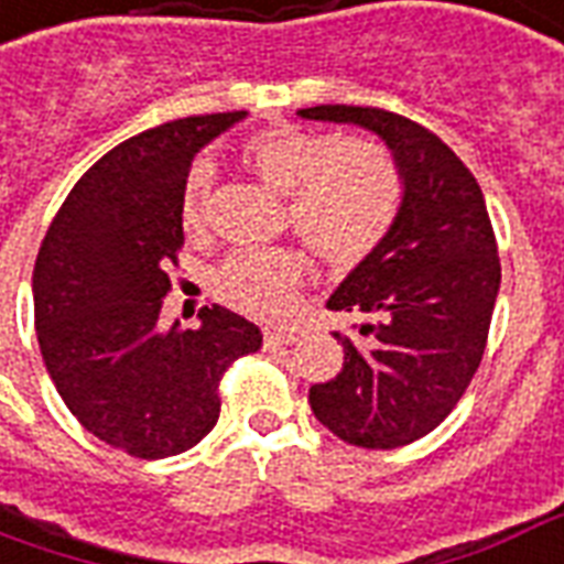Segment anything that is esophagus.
<instances>
[{"label": "esophagus", "instance_id": "esophagus-1", "mask_svg": "<svg viewBox=\"0 0 564 564\" xmlns=\"http://www.w3.org/2000/svg\"><path fill=\"white\" fill-rule=\"evenodd\" d=\"M295 340H299L295 332H265V346H286Z\"/></svg>", "mask_w": 564, "mask_h": 564}]
</instances>
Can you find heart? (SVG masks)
Returning <instances> with one entry per match:
<instances>
[{
  "label": "heart",
  "mask_w": 564,
  "mask_h": 564,
  "mask_svg": "<svg viewBox=\"0 0 564 564\" xmlns=\"http://www.w3.org/2000/svg\"><path fill=\"white\" fill-rule=\"evenodd\" d=\"M241 161L286 197L290 227L332 269H352L382 245L400 212V173L386 149L367 140L278 128L257 133ZM212 166L197 164L182 187V227L199 236L208 224ZM304 265L293 250H239L220 265L215 290L241 314L274 319L293 307Z\"/></svg>",
  "instance_id": "obj_1"
}]
</instances>
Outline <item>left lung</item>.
<instances>
[{"label":"left lung","instance_id":"left-lung-1","mask_svg":"<svg viewBox=\"0 0 564 564\" xmlns=\"http://www.w3.org/2000/svg\"><path fill=\"white\" fill-rule=\"evenodd\" d=\"M299 116L377 133L400 173L388 236L325 302L361 319L356 335L332 332L344 367L307 394L316 419L349 445L400 448L457 406L481 365L502 281L490 215L460 158L412 119L346 104Z\"/></svg>","mask_w":564,"mask_h":564}]
</instances>
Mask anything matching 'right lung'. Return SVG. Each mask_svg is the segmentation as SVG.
<instances>
[{
  "label": "right lung",
  "mask_w": 564,
  "mask_h": 564,
  "mask_svg": "<svg viewBox=\"0 0 564 564\" xmlns=\"http://www.w3.org/2000/svg\"><path fill=\"white\" fill-rule=\"evenodd\" d=\"M241 119L248 110L191 116L110 149L37 250L32 299L50 379L91 436L140 460L194 448L218 424L224 370L262 344L220 304L199 311V328L161 325L191 161Z\"/></svg>",
  "instance_id": "right-lung-1"
}]
</instances>
